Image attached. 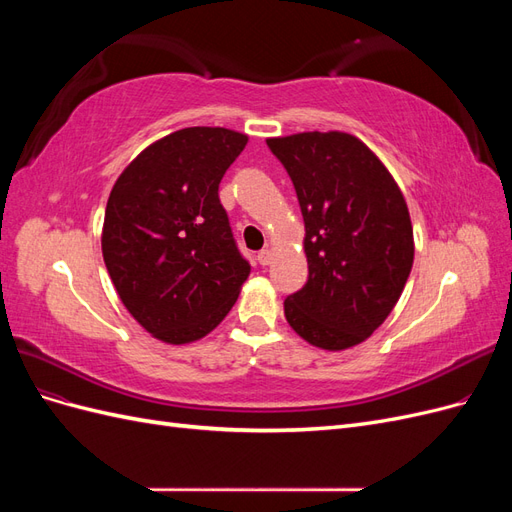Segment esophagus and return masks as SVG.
I'll return each instance as SVG.
<instances>
[{
	"label": "esophagus",
	"mask_w": 512,
	"mask_h": 512,
	"mask_svg": "<svg viewBox=\"0 0 512 512\" xmlns=\"http://www.w3.org/2000/svg\"><path fill=\"white\" fill-rule=\"evenodd\" d=\"M271 260H273V252H271V250H262V252H258V262H260L262 267L271 265Z\"/></svg>",
	"instance_id": "1"
}]
</instances>
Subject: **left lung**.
<instances>
[{"label": "left lung", "instance_id": "1", "mask_svg": "<svg viewBox=\"0 0 512 512\" xmlns=\"http://www.w3.org/2000/svg\"><path fill=\"white\" fill-rule=\"evenodd\" d=\"M303 213L307 284L284 301L292 331L320 350H348L389 318L408 282L414 235L389 168L348 132L267 138Z\"/></svg>", "mask_w": 512, "mask_h": 512}]
</instances>
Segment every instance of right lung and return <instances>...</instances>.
I'll list each match as a JSON object with an SVG mask.
<instances>
[{"instance_id":"1","label":"right lung","mask_w":512,"mask_h":512,"mask_svg":"<svg viewBox=\"0 0 512 512\" xmlns=\"http://www.w3.org/2000/svg\"><path fill=\"white\" fill-rule=\"evenodd\" d=\"M245 145L228 128L177 130L138 153L108 196L104 265L132 318L164 344L211 333L250 277L218 196Z\"/></svg>"}]
</instances>
